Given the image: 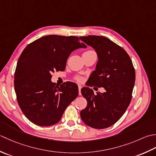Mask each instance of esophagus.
Segmentation results:
<instances>
[{
    "instance_id": "esophagus-1",
    "label": "esophagus",
    "mask_w": 156,
    "mask_h": 156,
    "mask_svg": "<svg viewBox=\"0 0 156 156\" xmlns=\"http://www.w3.org/2000/svg\"><path fill=\"white\" fill-rule=\"evenodd\" d=\"M78 88H79V96H81V88H82V86H81V85H78Z\"/></svg>"
}]
</instances>
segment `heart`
Here are the masks:
<instances>
[{"instance_id":"1","label":"heart","mask_w":156,"mask_h":156,"mask_svg":"<svg viewBox=\"0 0 156 156\" xmlns=\"http://www.w3.org/2000/svg\"><path fill=\"white\" fill-rule=\"evenodd\" d=\"M90 52H95L94 50H87V51L85 52L84 53H90ZM75 79L78 82H82L83 81V77H81V76H79V75H77L76 76V77H75Z\"/></svg>"}]
</instances>
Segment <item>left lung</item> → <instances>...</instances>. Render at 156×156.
Here are the masks:
<instances>
[{
    "label": "left lung",
    "mask_w": 156,
    "mask_h": 156,
    "mask_svg": "<svg viewBox=\"0 0 156 156\" xmlns=\"http://www.w3.org/2000/svg\"><path fill=\"white\" fill-rule=\"evenodd\" d=\"M79 38L95 49L98 57L88 86L105 90L104 93L95 95L90 87L81 89L87 105L81 111V118L94 129L108 128L121 118L131 102L135 81L134 66L125 50L108 38L99 36Z\"/></svg>",
    "instance_id": "8db88e82"
}]
</instances>
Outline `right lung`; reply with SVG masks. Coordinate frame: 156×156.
<instances>
[{"label":"right lung","mask_w":156,"mask_h":156,"mask_svg":"<svg viewBox=\"0 0 156 156\" xmlns=\"http://www.w3.org/2000/svg\"><path fill=\"white\" fill-rule=\"evenodd\" d=\"M80 48L86 46L77 36L50 35L28 44L22 52L15 72V91L21 111L35 125L47 126L59 122L78 96L77 84L57 86L51 81V73L65 71L70 54Z\"/></svg>","instance_id":"obj_1"}]
</instances>
